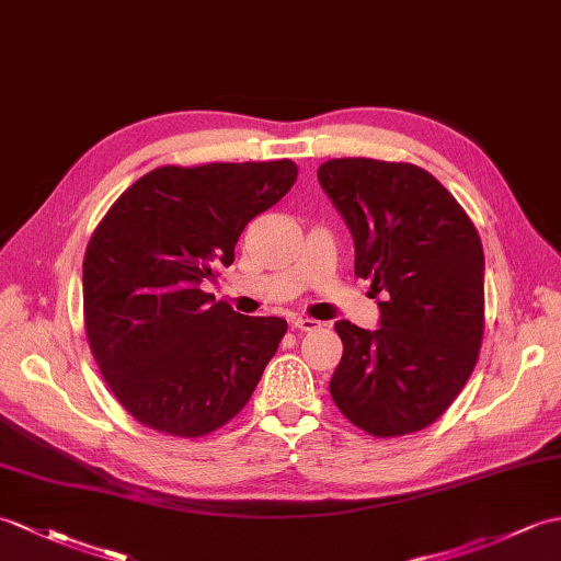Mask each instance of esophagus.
Returning a JSON list of instances; mask_svg holds the SVG:
<instances>
[{
    "instance_id": "obj_1",
    "label": "esophagus",
    "mask_w": 561,
    "mask_h": 561,
    "mask_svg": "<svg viewBox=\"0 0 561 561\" xmlns=\"http://www.w3.org/2000/svg\"><path fill=\"white\" fill-rule=\"evenodd\" d=\"M291 325L296 330H301V332H311V330L320 328V323H318V320H313V318H294Z\"/></svg>"
}]
</instances>
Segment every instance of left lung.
I'll return each instance as SVG.
<instances>
[{"mask_svg": "<svg viewBox=\"0 0 561 561\" xmlns=\"http://www.w3.org/2000/svg\"><path fill=\"white\" fill-rule=\"evenodd\" d=\"M371 279L376 330L337 320L340 412L374 436L420 432L458 398L484 332V253L468 214L412 163L332 159L318 169ZM381 299L378 300L377 296Z\"/></svg>", "mask_w": 561, "mask_h": 561, "instance_id": "1", "label": "left lung"}]
</instances>
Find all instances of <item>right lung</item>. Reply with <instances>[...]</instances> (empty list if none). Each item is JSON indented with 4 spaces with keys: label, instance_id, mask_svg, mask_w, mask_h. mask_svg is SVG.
Masks as SVG:
<instances>
[{
    "label": "right lung",
    "instance_id": "right-lung-1",
    "mask_svg": "<svg viewBox=\"0 0 561 561\" xmlns=\"http://www.w3.org/2000/svg\"><path fill=\"white\" fill-rule=\"evenodd\" d=\"M294 161L161 165L117 197L83 255V320L113 396L137 422L205 436L245 408L287 332L199 287L250 219L289 193Z\"/></svg>",
    "mask_w": 561,
    "mask_h": 561
}]
</instances>
